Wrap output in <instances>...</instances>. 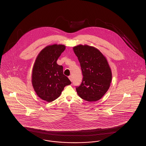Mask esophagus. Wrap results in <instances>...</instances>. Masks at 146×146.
<instances>
[{"label":"esophagus","instance_id":"obj_1","mask_svg":"<svg viewBox=\"0 0 146 146\" xmlns=\"http://www.w3.org/2000/svg\"><path fill=\"white\" fill-rule=\"evenodd\" d=\"M68 78L70 79V80L71 82L72 81V76H68Z\"/></svg>","mask_w":146,"mask_h":146}]
</instances>
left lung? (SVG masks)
Masks as SVG:
<instances>
[{
    "label": "left lung",
    "mask_w": 146,
    "mask_h": 146,
    "mask_svg": "<svg viewBox=\"0 0 146 146\" xmlns=\"http://www.w3.org/2000/svg\"><path fill=\"white\" fill-rule=\"evenodd\" d=\"M80 63L83 79L76 90L79 96L89 102L97 101L108 91L112 79L107 60L96 48L88 45L73 47Z\"/></svg>",
    "instance_id": "8db88e82"
}]
</instances>
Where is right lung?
I'll return each mask as SVG.
<instances>
[{
	"label": "right lung",
	"instance_id": "obj_1",
	"mask_svg": "<svg viewBox=\"0 0 146 146\" xmlns=\"http://www.w3.org/2000/svg\"><path fill=\"white\" fill-rule=\"evenodd\" d=\"M66 49L61 44L48 45L39 52L32 70V83L36 95L42 100L52 102L59 97L64 88L71 84L63 74L62 66L57 63Z\"/></svg>",
	"mask_w": 146,
	"mask_h": 146
}]
</instances>
